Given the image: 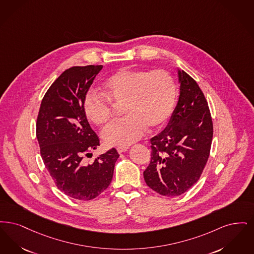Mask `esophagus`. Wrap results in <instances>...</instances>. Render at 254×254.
Masks as SVG:
<instances>
[{
    "mask_svg": "<svg viewBox=\"0 0 254 254\" xmlns=\"http://www.w3.org/2000/svg\"><path fill=\"white\" fill-rule=\"evenodd\" d=\"M128 150H129V148H128V147H123V146H119V147H117V151H118V153H119V154L125 153V152H127Z\"/></svg>",
    "mask_w": 254,
    "mask_h": 254,
    "instance_id": "34e87169",
    "label": "esophagus"
}]
</instances>
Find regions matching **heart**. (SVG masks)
Wrapping results in <instances>:
<instances>
[{
  "mask_svg": "<svg viewBox=\"0 0 254 254\" xmlns=\"http://www.w3.org/2000/svg\"><path fill=\"white\" fill-rule=\"evenodd\" d=\"M103 94L88 92L82 110L89 122L103 126L110 121L113 105L126 115L102 132L107 145H129L138 140L146 128L156 129L170 118L177 101L174 77L165 70L122 69L102 83Z\"/></svg>",
  "mask_w": 254,
  "mask_h": 254,
  "instance_id": "obj_1",
  "label": "heart"
}]
</instances>
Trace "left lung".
<instances>
[{"mask_svg":"<svg viewBox=\"0 0 254 254\" xmlns=\"http://www.w3.org/2000/svg\"><path fill=\"white\" fill-rule=\"evenodd\" d=\"M180 96L165 129L151 138V161L146 184L169 197L193 186L210 156L213 125L208 101L197 82L178 71Z\"/></svg>","mask_w":254,"mask_h":254,"instance_id":"8db88e82","label":"left lung"}]
</instances>
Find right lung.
Segmentation results:
<instances>
[{"label":"right lung","mask_w":254,"mask_h":254,"mask_svg":"<svg viewBox=\"0 0 254 254\" xmlns=\"http://www.w3.org/2000/svg\"><path fill=\"white\" fill-rule=\"evenodd\" d=\"M102 65L73 66L47 90L36 123L44 166L58 189L71 198H96L110 185L120 155L115 148L85 163L84 156L99 146L82 101Z\"/></svg>","instance_id":"obj_1"}]
</instances>
